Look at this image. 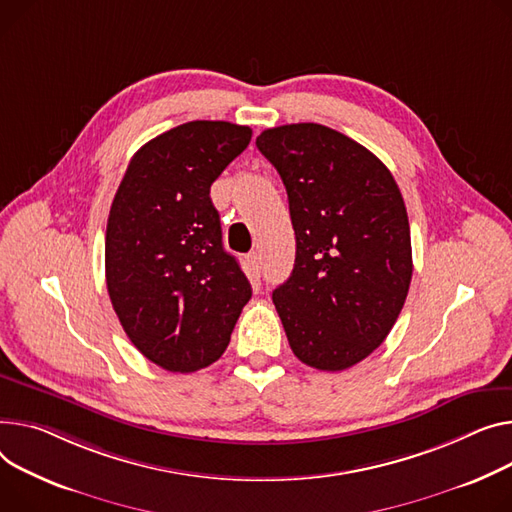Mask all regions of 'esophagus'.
Listing matches in <instances>:
<instances>
[{
    "mask_svg": "<svg viewBox=\"0 0 512 512\" xmlns=\"http://www.w3.org/2000/svg\"><path fill=\"white\" fill-rule=\"evenodd\" d=\"M249 265H251V269H253V274H261V257H259V253H251L249 255Z\"/></svg>",
    "mask_w": 512,
    "mask_h": 512,
    "instance_id": "obj_1",
    "label": "esophagus"
}]
</instances>
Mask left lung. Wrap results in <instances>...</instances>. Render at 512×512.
<instances>
[{"instance_id":"8db88e82","label":"left lung","mask_w":512,"mask_h":512,"mask_svg":"<svg viewBox=\"0 0 512 512\" xmlns=\"http://www.w3.org/2000/svg\"><path fill=\"white\" fill-rule=\"evenodd\" d=\"M296 234L290 278L274 290L294 356L346 370L393 329L412 282L405 203L391 170L348 135L319 123L265 129Z\"/></svg>"}]
</instances>
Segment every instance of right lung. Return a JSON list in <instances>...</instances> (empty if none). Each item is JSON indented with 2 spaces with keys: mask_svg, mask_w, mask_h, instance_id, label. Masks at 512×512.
Listing matches in <instances>:
<instances>
[{
  "mask_svg": "<svg viewBox=\"0 0 512 512\" xmlns=\"http://www.w3.org/2000/svg\"><path fill=\"white\" fill-rule=\"evenodd\" d=\"M251 135L228 121L168 129L133 154L115 193L107 290L131 344L164 370L216 362L251 298L241 265L222 247L210 199L212 183Z\"/></svg>",
  "mask_w": 512,
  "mask_h": 512,
  "instance_id": "obj_1",
  "label": "right lung"
}]
</instances>
